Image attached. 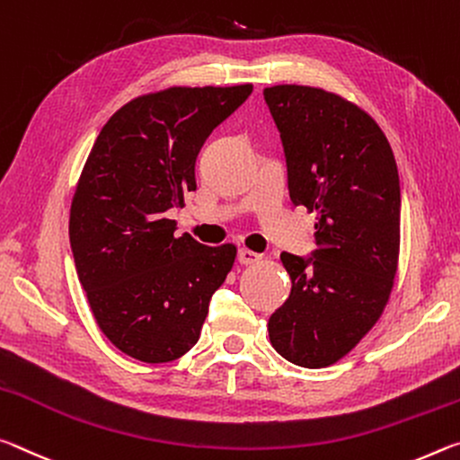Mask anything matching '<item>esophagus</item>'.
Returning <instances> with one entry per match:
<instances>
[{
	"mask_svg": "<svg viewBox=\"0 0 460 460\" xmlns=\"http://www.w3.org/2000/svg\"><path fill=\"white\" fill-rule=\"evenodd\" d=\"M236 259L240 265H254V262L261 261V254H257L254 251H248V248H240Z\"/></svg>",
	"mask_w": 460,
	"mask_h": 460,
	"instance_id": "esophagus-1",
	"label": "esophagus"
}]
</instances>
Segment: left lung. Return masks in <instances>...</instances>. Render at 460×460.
Masks as SVG:
<instances>
[{"mask_svg":"<svg viewBox=\"0 0 460 460\" xmlns=\"http://www.w3.org/2000/svg\"><path fill=\"white\" fill-rule=\"evenodd\" d=\"M293 206L318 214L310 257L283 252L291 293L269 318L289 363H336L375 326L400 257L402 190L394 150L375 119L318 87H267Z\"/></svg>","mask_w":460,"mask_h":460,"instance_id":"1","label":"left lung"}]
</instances>
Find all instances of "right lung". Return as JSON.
<instances>
[{
	"mask_svg": "<svg viewBox=\"0 0 460 460\" xmlns=\"http://www.w3.org/2000/svg\"><path fill=\"white\" fill-rule=\"evenodd\" d=\"M252 85L171 87L119 108L89 153L71 203L79 281L102 332L142 363H169L198 342L232 244L175 238L164 212L195 191L203 142Z\"/></svg>",
	"mask_w": 460,
	"mask_h": 460,
	"instance_id": "right-lung-1",
	"label": "right lung"
}]
</instances>
